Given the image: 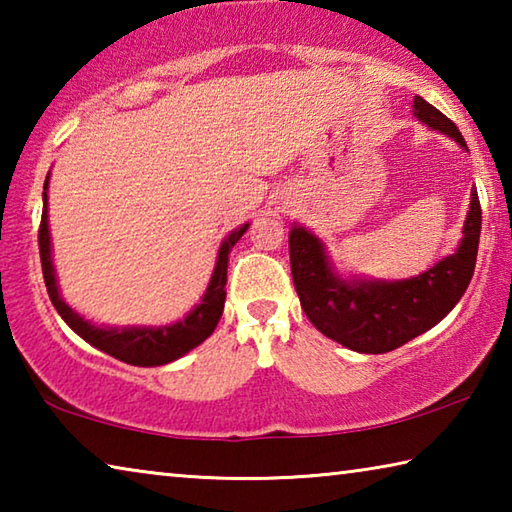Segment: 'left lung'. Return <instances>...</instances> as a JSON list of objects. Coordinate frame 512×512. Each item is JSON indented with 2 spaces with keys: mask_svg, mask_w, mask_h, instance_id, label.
Masks as SVG:
<instances>
[{
  "mask_svg": "<svg viewBox=\"0 0 512 512\" xmlns=\"http://www.w3.org/2000/svg\"><path fill=\"white\" fill-rule=\"evenodd\" d=\"M413 117L454 140L467 144L452 119L422 97L413 99ZM463 237L452 255L406 280H368L336 271L325 241L305 225L293 223L289 232L291 275L300 305L318 332L361 354H384L436 327L472 280L481 235L479 194L472 189Z\"/></svg>",
  "mask_w": 512,
  "mask_h": 512,
  "instance_id": "8db88e82",
  "label": "left lung"
}]
</instances>
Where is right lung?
Returning a JSON list of instances; mask_svg holds the SVG:
<instances>
[{
	"instance_id": "obj_1",
	"label": "right lung",
	"mask_w": 512,
	"mask_h": 512,
	"mask_svg": "<svg viewBox=\"0 0 512 512\" xmlns=\"http://www.w3.org/2000/svg\"><path fill=\"white\" fill-rule=\"evenodd\" d=\"M49 173L45 178V192H42V221H40V262H42V275H45L47 293L51 302H54L60 318L94 348L110 354L131 366L153 368L164 366L180 357H185L189 350L201 345L207 336L214 332L219 325L223 305H225V282H228V262L230 253L237 241L244 237L250 223L239 225L232 230L228 237L221 241L219 253H216V264L207 289L203 293L201 302L194 309H189L185 318L176 320V323L151 327V325H126V327H110V325H97L81 316L79 311L72 309L60 296L56 266H54V253H51V232H49Z\"/></svg>"
}]
</instances>
